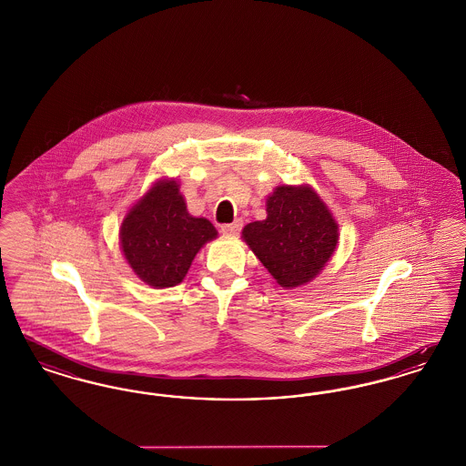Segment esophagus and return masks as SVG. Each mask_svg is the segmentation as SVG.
<instances>
[{
  "instance_id": "obj_1",
  "label": "esophagus",
  "mask_w": 466,
  "mask_h": 466,
  "mask_svg": "<svg viewBox=\"0 0 466 466\" xmlns=\"http://www.w3.org/2000/svg\"><path fill=\"white\" fill-rule=\"evenodd\" d=\"M243 228V220H236L232 223H225L222 225V232L225 236H238Z\"/></svg>"
}]
</instances>
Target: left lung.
Listing matches in <instances>:
<instances>
[{
    "mask_svg": "<svg viewBox=\"0 0 466 466\" xmlns=\"http://www.w3.org/2000/svg\"><path fill=\"white\" fill-rule=\"evenodd\" d=\"M243 238L283 289L306 285L329 262L339 241L332 213L310 187H278L267 218L248 223Z\"/></svg>",
    "mask_w": 466,
    "mask_h": 466,
    "instance_id": "1",
    "label": "left lung"
}]
</instances>
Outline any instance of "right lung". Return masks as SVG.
I'll return each instance as SVG.
<instances>
[{"instance_id": "right-lung-1", "label": "right lung", "mask_w": 466, "mask_h": 466, "mask_svg": "<svg viewBox=\"0 0 466 466\" xmlns=\"http://www.w3.org/2000/svg\"><path fill=\"white\" fill-rule=\"evenodd\" d=\"M217 228L187 211L177 181L156 183L122 222L120 241L126 260L150 287L169 289L183 281L194 257Z\"/></svg>"}]
</instances>
